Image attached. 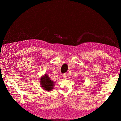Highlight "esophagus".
Returning a JSON list of instances; mask_svg holds the SVG:
<instances>
[{
	"label": "esophagus",
	"instance_id": "34e87169",
	"mask_svg": "<svg viewBox=\"0 0 121 121\" xmlns=\"http://www.w3.org/2000/svg\"><path fill=\"white\" fill-rule=\"evenodd\" d=\"M62 77H63V78L66 79V78H67V75H66V74H65H65H63Z\"/></svg>",
	"mask_w": 121,
	"mask_h": 121
}]
</instances>
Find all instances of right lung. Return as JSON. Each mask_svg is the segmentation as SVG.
<instances>
[{
	"instance_id": "1",
	"label": "right lung",
	"mask_w": 121,
	"mask_h": 121,
	"mask_svg": "<svg viewBox=\"0 0 121 121\" xmlns=\"http://www.w3.org/2000/svg\"><path fill=\"white\" fill-rule=\"evenodd\" d=\"M40 83L43 89L46 91H49L52 89L54 83L52 81H51L49 76L47 75H45V76L41 78Z\"/></svg>"
}]
</instances>
